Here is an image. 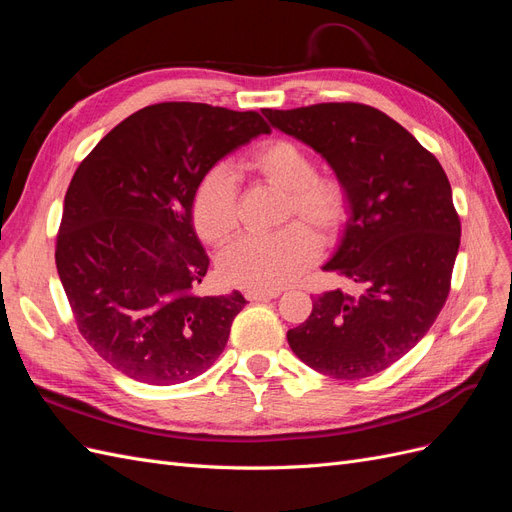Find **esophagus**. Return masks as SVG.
<instances>
[{
    "label": "esophagus",
    "mask_w": 512,
    "mask_h": 512,
    "mask_svg": "<svg viewBox=\"0 0 512 512\" xmlns=\"http://www.w3.org/2000/svg\"><path fill=\"white\" fill-rule=\"evenodd\" d=\"M275 297H280V290H254V288L245 290L247 301H269Z\"/></svg>",
    "instance_id": "34e87169"
}]
</instances>
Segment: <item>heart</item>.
Instances as JSON below:
<instances>
[{"label": "heart", "mask_w": 512, "mask_h": 512, "mask_svg": "<svg viewBox=\"0 0 512 512\" xmlns=\"http://www.w3.org/2000/svg\"><path fill=\"white\" fill-rule=\"evenodd\" d=\"M241 168L273 188L286 192L280 222L299 219L320 239H333L348 220L350 196L337 177L316 175L309 153L284 138L260 143L241 160ZM192 224L198 237L224 245L239 228L237 185L224 164L205 170L192 192ZM299 223L286 224L269 235H247L220 256L224 282L254 290H280L312 267L318 239Z\"/></svg>", "instance_id": "1"}]
</instances>
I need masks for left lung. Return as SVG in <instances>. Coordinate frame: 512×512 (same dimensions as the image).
I'll list each match as a JSON object with an SVG mask.
<instances>
[{
	"label": "left lung",
	"instance_id": "left-lung-1",
	"mask_svg": "<svg viewBox=\"0 0 512 512\" xmlns=\"http://www.w3.org/2000/svg\"><path fill=\"white\" fill-rule=\"evenodd\" d=\"M262 113L318 151L346 185L350 218L322 269L361 288L318 294L288 344L324 376H374L421 342L446 303L461 239L451 183L436 156L374 106L327 102Z\"/></svg>",
	"mask_w": 512,
	"mask_h": 512
}]
</instances>
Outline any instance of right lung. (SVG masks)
<instances>
[{
    "instance_id": "obj_1",
    "label": "right lung",
    "mask_w": 512,
    "mask_h": 512,
    "mask_svg": "<svg viewBox=\"0 0 512 512\" xmlns=\"http://www.w3.org/2000/svg\"><path fill=\"white\" fill-rule=\"evenodd\" d=\"M256 111L200 102L145 106L76 168L55 262L81 335L132 380L168 386L207 371L226 348L243 294L203 297L209 256L192 224L200 175L269 134Z\"/></svg>"
}]
</instances>
